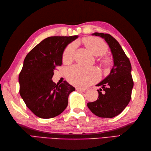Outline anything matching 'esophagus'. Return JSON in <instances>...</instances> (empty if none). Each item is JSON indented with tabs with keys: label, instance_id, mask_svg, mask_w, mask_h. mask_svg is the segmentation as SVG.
I'll return each mask as SVG.
<instances>
[{
	"label": "esophagus",
	"instance_id": "1",
	"mask_svg": "<svg viewBox=\"0 0 151 151\" xmlns=\"http://www.w3.org/2000/svg\"><path fill=\"white\" fill-rule=\"evenodd\" d=\"M76 89L77 91H81V92H85V91H86V89H84V88H78V87L76 88Z\"/></svg>",
	"mask_w": 151,
	"mask_h": 151
}]
</instances>
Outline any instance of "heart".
Wrapping results in <instances>:
<instances>
[{
    "label": "heart",
    "mask_w": 151,
    "mask_h": 151,
    "mask_svg": "<svg viewBox=\"0 0 151 151\" xmlns=\"http://www.w3.org/2000/svg\"><path fill=\"white\" fill-rule=\"evenodd\" d=\"M82 42L90 52L96 57L101 56L109 49L106 42L98 37H88L83 38ZM76 44L72 42L69 44L63 53V60L65 62L71 61L74 57ZM101 63L105 66H109L111 64L110 58L108 56L103 57ZM99 77V72L94 68H85L80 65H73L67 71L68 80L71 83L80 87H86L88 85L96 82Z\"/></svg>",
    "instance_id": "1"
}]
</instances>
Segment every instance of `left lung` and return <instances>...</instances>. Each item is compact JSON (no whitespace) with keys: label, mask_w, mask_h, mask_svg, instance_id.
Listing matches in <instances>:
<instances>
[{"label":"left lung","mask_w":151,"mask_h":151,"mask_svg":"<svg viewBox=\"0 0 151 151\" xmlns=\"http://www.w3.org/2000/svg\"><path fill=\"white\" fill-rule=\"evenodd\" d=\"M109 45L114 59L110 74L96 86L99 96L96 101L88 103L87 106L94 115L103 118H112L121 114L131 98L133 81L131 74V65L119 42L110 34L94 32Z\"/></svg>","instance_id":"left-lung-1"}]
</instances>
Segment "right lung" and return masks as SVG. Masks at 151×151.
<instances>
[{
    "label": "right lung",
    "instance_id": "add662e5",
    "mask_svg": "<svg viewBox=\"0 0 151 151\" xmlns=\"http://www.w3.org/2000/svg\"><path fill=\"white\" fill-rule=\"evenodd\" d=\"M78 37H47L25 58L18 77L20 94L26 106L38 117H55L66 109L69 95L75 88L66 81L55 84L52 78L55 67L63 64L65 47Z\"/></svg>",
    "mask_w": 151,
    "mask_h": 151
}]
</instances>
